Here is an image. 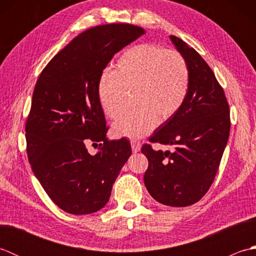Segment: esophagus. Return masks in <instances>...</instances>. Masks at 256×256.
<instances>
[{"instance_id": "34e87169", "label": "esophagus", "mask_w": 256, "mask_h": 256, "mask_svg": "<svg viewBox=\"0 0 256 256\" xmlns=\"http://www.w3.org/2000/svg\"><path fill=\"white\" fill-rule=\"evenodd\" d=\"M131 146L134 153H138V152L140 150V144L136 142V140H131Z\"/></svg>"}]
</instances>
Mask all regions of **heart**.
<instances>
[{
  "label": "heart",
  "mask_w": 256,
  "mask_h": 256,
  "mask_svg": "<svg viewBox=\"0 0 256 256\" xmlns=\"http://www.w3.org/2000/svg\"><path fill=\"white\" fill-rule=\"evenodd\" d=\"M189 90V70L184 57L175 50L152 44L128 48L118 58L116 70L101 76L96 96L108 118L122 112L128 92L134 104L113 123L118 138H140L166 121L184 104Z\"/></svg>",
  "instance_id": "heart-1"
}]
</instances>
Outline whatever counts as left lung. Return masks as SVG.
I'll return each instance as SVG.
<instances>
[{"label": "left lung", "instance_id": "8db88e82", "mask_svg": "<svg viewBox=\"0 0 256 256\" xmlns=\"http://www.w3.org/2000/svg\"><path fill=\"white\" fill-rule=\"evenodd\" d=\"M189 70V90L182 108L160 124L150 142L174 145V152L144 145L148 168L144 184L156 201L187 206L204 197L214 182L230 134V111L224 89L199 54L170 36Z\"/></svg>", "mask_w": 256, "mask_h": 256}]
</instances>
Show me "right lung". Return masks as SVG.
Masks as SVG:
<instances>
[{
    "instance_id": "1",
    "label": "right lung",
    "mask_w": 256,
    "mask_h": 256,
    "mask_svg": "<svg viewBox=\"0 0 256 256\" xmlns=\"http://www.w3.org/2000/svg\"><path fill=\"white\" fill-rule=\"evenodd\" d=\"M143 34L128 24L90 28L59 52L37 80L25 128L27 156L46 194L68 214L102 209L132 154L128 140H108L96 86L113 56ZM88 139L102 142L94 156L86 150Z\"/></svg>"
}]
</instances>
